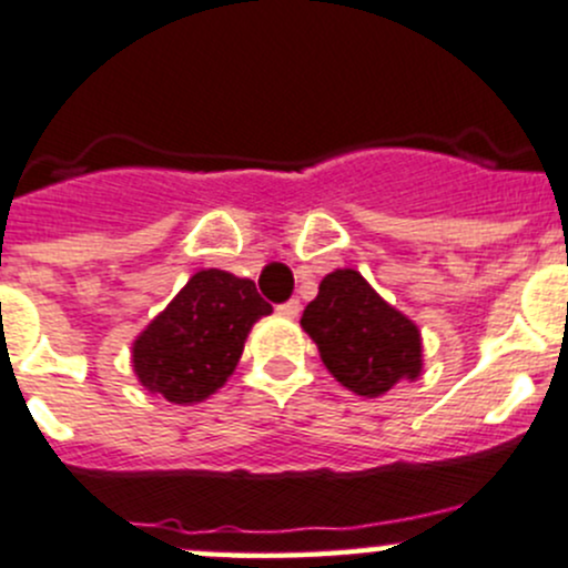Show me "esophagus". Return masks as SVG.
<instances>
[{
    "label": "esophagus",
    "instance_id": "obj_1",
    "mask_svg": "<svg viewBox=\"0 0 568 568\" xmlns=\"http://www.w3.org/2000/svg\"><path fill=\"white\" fill-rule=\"evenodd\" d=\"M300 311H302L300 300H291V302H285V305L277 307L280 316H285V318H296V316H300Z\"/></svg>",
    "mask_w": 568,
    "mask_h": 568
}]
</instances>
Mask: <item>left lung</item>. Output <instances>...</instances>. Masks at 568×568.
Returning <instances> with one entry per match:
<instances>
[{"instance_id":"left-lung-1","label":"left lung","mask_w":568,"mask_h":568,"mask_svg":"<svg viewBox=\"0 0 568 568\" xmlns=\"http://www.w3.org/2000/svg\"><path fill=\"white\" fill-rule=\"evenodd\" d=\"M300 324L318 346L321 363L346 390L379 398L398 382L420 376L417 324L382 300L354 268H335L321 280L318 296Z\"/></svg>"}]
</instances>
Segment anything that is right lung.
I'll list each match as a JSON object with an SVG mask.
<instances>
[{
    "instance_id": "add662e5",
    "label": "right lung",
    "mask_w": 568,
    "mask_h": 568,
    "mask_svg": "<svg viewBox=\"0 0 568 568\" xmlns=\"http://www.w3.org/2000/svg\"><path fill=\"white\" fill-rule=\"evenodd\" d=\"M272 305L255 283L222 268H200L131 346V365L148 393L192 406L231 379L257 318Z\"/></svg>"
}]
</instances>
